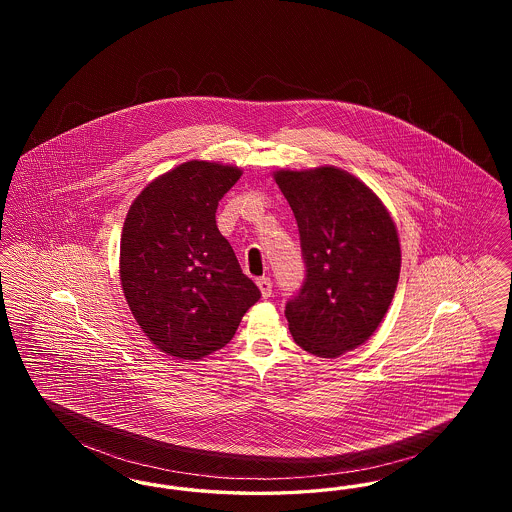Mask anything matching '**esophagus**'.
<instances>
[{"label":"esophagus","mask_w":512,"mask_h":512,"mask_svg":"<svg viewBox=\"0 0 512 512\" xmlns=\"http://www.w3.org/2000/svg\"><path fill=\"white\" fill-rule=\"evenodd\" d=\"M257 286H259V290L263 293V299H268L272 295V280L270 278H259Z\"/></svg>","instance_id":"esophagus-1"}]
</instances>
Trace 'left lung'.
<instances>
[{
    "label": "left lung",
    "mask_w": 512,
    "mask_h": 512,
    "mask_svg": "<svg viewBox=\"0 0 512 512\" xmlns=\"http://www.w3.org/2000/svg\"><path fill=\"white\" fill-rule=\"evenodd\" d=\"M299 228L305 280L286 303L293 340L332 359L365 343L388 313L401 249L382 201L349 172L278 171Z\"/></svg>",
    "instance_id": "obj_1"
}]
</instances>
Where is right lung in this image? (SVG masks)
Masks as SVG:
<instances>
[{
    "mask_svg": "<svg viewBox=\"0 0 512 512\" xmlns=\"http://www.w3.org/2000/svg\"><path fill=\"white\" fill-rule=\"evenodd\" d=\"M236 167L190 161L153 180L126 215L121 282L147 338L178 359H201L234 338L261 297L217 226Z\"/></svg>",
    "mask_w": 512,
    "mask_h": 512,
    "instance_id": "1",
    "label": "right lung"
}]
</instances>
